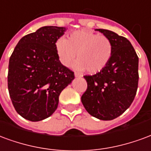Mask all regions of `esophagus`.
<instances>
[{"instance_id": "34e87169", "label": "esophagus", "mask_w": 151, "mask_h": 151, "mask_svg": "<svg viewBox=\"0 0 151 151\" xmlns=\"http://www.w3.org/2000/svg\"><path fill=\"white\" fill-rule=\"evenodd\" d=\"M75 76L77 77V78H79V77H81L82 76H81V75H79V74H75Z\"/></svg>"}]
</instances>
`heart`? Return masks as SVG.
<instances>
[{
    "mask_svg": "<svg viewBox=\"0 0 151 151\" xmlns=\"http://www.w3.org/2000/svg\"><path fill=\"white\" fill-rule=\"evenodd\" d=\"M55 47L63 65L69 66L76 55L78 59L72 65L73 68L78 71L87 69L91 74L103 70L109 63L113 53V43L109 38L88 29L72 32L68 39L59 38Z\"/></svg>",
    "mask_w": 151,
    "mask_h": 151,
    "instance_id": "b5f03b06",
    "label": "heart"
}]
</instances>
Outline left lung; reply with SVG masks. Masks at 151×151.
Listing matches in <instances>:
<instances>
[{
  "label": "left lung",
  "instance_id": "obj_1",
  "mask_svg": "<svg viewBox=\"0 0 151 151\" xmlns=\"http://www.w3.org/2000/svg\"><path fill=\"white\" fill-rule=\"evenodd\" d=\"M96 30L110 39L113 56L100 72L83 76L88 88L81 96V101L90 115L110 121L122 115L134 100L139 78L138 57L125 37L108 29Z\"/></svg>",
  "mask_w": 151,
  "mask_h": 151
}]
</instances>
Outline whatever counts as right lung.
I'll return each instance as SVG.
<instances>
[{
	"instance_id": "add662e5",
	"label": "right lung",
	"mask_w": 151,
	"mask_h": 151,
	"mask_svg": "<svg viewBox=\"0 0 151 151\" xmlns=\"http://www.w3.org/2000/svg\"><path fill=\"white\" fill-rule=\"evenodd\" d=\"M65 27L43 26L20 39L9 63L8 88L17 113L30 122L51 116L74 72L60 63L55 43Z\"/></svg>"
}]
</instances>
